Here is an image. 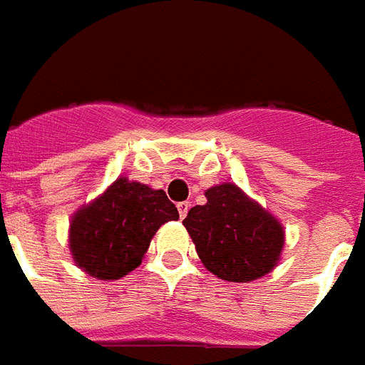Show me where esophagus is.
Listing matches in <instances>:
<instances>
[{
  "mask_svg": "<svg viewBox=\"0 0 365 365\" xmlns=\"http://www.w3.org/2000/svg\"><path fill=\"white\" fill-rule=\"evenodd\" d=\"M177 209H179V217L185 218L190 211V201H180V203H177Z\"/></svg>",
  "mask_w": 365,
  "mask_h": 365,
  "instance_id": "obj_1",
  "label": "esophagus"
}]
</instances>
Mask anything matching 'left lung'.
<instances>
[{"label": "left lung", "mask_w": 365, "mask_h": 365, "mask_svg": "<svg viewBox=\"0 0 365 365\" xmlns=\"http://www.w3.org/2000/svg\"><path fill=\"white\" fill-rule=\"evenodd\" d=\"M205 197L182 224L207 269L232 282L269 273L284 245L281 224L230 182L209 188Z\"/></svg>", "instance_id": "1"}]
</instances>
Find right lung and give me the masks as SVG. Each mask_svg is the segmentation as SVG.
<instances>
[{"instance_id": "right-lung-1", "label": "right lung", "mask_w": 365, "mask_h": 365, "mask_svg": "<svg viewBox=\"0 0 365 365\" xmlns=\"http://www.w3.org/2000/svg\"><path fill=\"white\" fill-rule=\"evenodd\" d=\"M177 218L164 190L120 177L73 217L69 249L92 277L120 279L141 264L156 230Z\"/></svg>"}]
</instances>
